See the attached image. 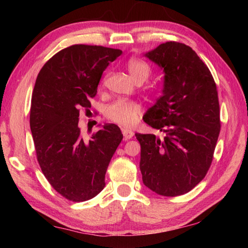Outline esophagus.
Segmentation results:
<instances>
[{
  "mask_svg": "<svg viewBox=\"0 0 248 248\" xmlns=\"http://www.w3.org/2000/svg\"><path fill=\"white\" fill-rule=\"evenodd\" d=\"M123 134H124V140H130V139H132V137H133V132L129 129H123Z\"/></svg>",
  "mask_w": 248,
  "mask_h": 248,
  "instance_id": "1",
  "label": "esophagus"
}]
</instances>
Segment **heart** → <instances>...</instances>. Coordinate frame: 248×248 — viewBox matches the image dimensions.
<instances>
[{
	"instance_id": "1",
	"label": "heart",
	"mask_w": 248,
	"mask_h": 248,
	"mask_svg": "<svg viewBox=\"0 0 248 248\" xmlns=\"http://www.w3.org/2000/svg\"><path fill=\"white\" fill-rule=\"evenodd\" d=\"M127 70L134 81L139 78L146 79L151 73L150 65L138 58L130 59L127 62ZM142 108L139 103L130 99H117L108 105L105 115L111 123L128 128L137 123Z\"/></svg>"
}]
</instances>
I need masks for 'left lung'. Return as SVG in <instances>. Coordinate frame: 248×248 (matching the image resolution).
<instances>
[{"label": "left lung", "instance_id": "obj_1", "mask_svg": "<svg viewBox=\"0 0 248 248\" xmlns=\"http://www.w3.org/2000/svg\"><path fill=\"white\" fill-rule=\"evenodd\" d=\"M164 70V89L143 121L165 137L136 133L143 184L156 194H187L207 175L220 134L215 79L189 46L167 41L145 54Z\"/></svg>", "mask_w": 248, "mask_h": 248}]
</instances>
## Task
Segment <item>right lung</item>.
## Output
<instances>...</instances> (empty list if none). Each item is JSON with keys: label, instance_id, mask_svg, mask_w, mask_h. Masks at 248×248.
<instances>
[{"label": "right lung", "instance_id": "right-lung-1", "mask_svg": "<svg viewBox=\"0 0 248 248\" xmlns=\"http://www.w3.org/2000/svg\"><path fill=\"white\" fill-rule=\"evenodd\" d=\"M123 51L103 46L73 45L46 62L31 95V130L41 171L58 194L73 202L97 196L105 187L109 162L123 140L114 124L90 139L78 124L103 72Z\"/></svg>", "mask_w": 248, "mask_h": 248}]
</instances>
